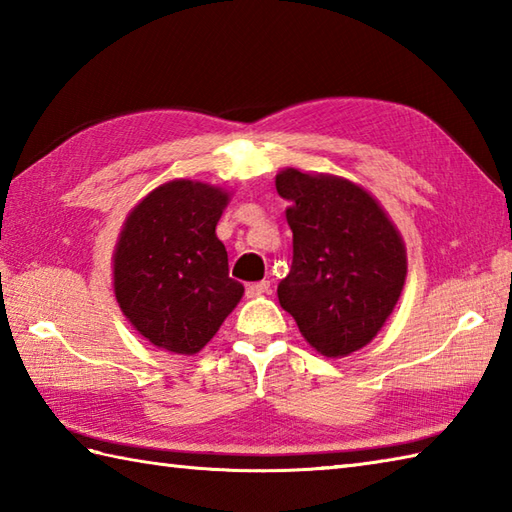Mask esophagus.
I'll use <instances>...</instances> for the list:
<instances>
[{
  "label": "esophagus",
  "instance_id": "obj_1",
  "mask_svg": "<svg viewBox=\"0 0 512 512\" xmlns=\"http://www.w3.org/2000/svg\"><path fill=\"white\" fill-rule=\"evenodd\" d=\"M268 290H270V281H255V284L246 286V295L248 297H259V295H266Z\"/></svg>",
  "mask_w": 512,
  "mask_h": 512
}]
</instances>
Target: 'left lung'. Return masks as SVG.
Segmentation results:
<instances>
[{"mask_svg":"<svg viewBox=\"0 0 512 512\" xmlns=\"http://www.w3.org/2000/svg\"><path fill=\"white\" fill-rule=\"evenodd\" d=\"M275 187L288 200L292 231V266L277 286L281 308L319 354L341 358L361 350L405 286L407 250L398 228L350 180L284 169Z\"/></svg>","mask_w":512,"mask_h":512,"instance_id":"8db88e82","label":"left lung"}]
</instances>
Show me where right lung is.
<instances>
[{
    "label": "right lung",
    "instance_id": "add662e5",
    "mask_svg": "<svg viewBox=\"0 0 512 512\" xmlns=\"http://www.w3.org/2000/svg\"><path fill=\"white\" fill-rule=\"evenodd\" d=\"M226 204L220 187L171 180L127 215L114 250V295L160 350L198 354L244 295L215 235Z\"/></svg>",
    "mask_w": 512,
    "mask_h": 512
}]
</instances>
